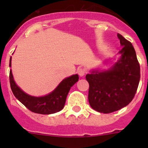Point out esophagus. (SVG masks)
<instances>
[{
  "label": "esophagus",
  "mask_w": 148,
  "mask_h": 148,
  "mask_svg": "<svg viewBox=\"0 0 148 148\" xmlns=\"http://www.w3.org/2000/svg\"><path fill=\"white\" fill-rule=\"evenodd\" d=\"M86 70L83 68H79L78 69H77V73H78V74L80 76V77H83V76H84L85 74H86Z\"/></svg>",
  "instance_id": "obj_1"
}]
</instances>
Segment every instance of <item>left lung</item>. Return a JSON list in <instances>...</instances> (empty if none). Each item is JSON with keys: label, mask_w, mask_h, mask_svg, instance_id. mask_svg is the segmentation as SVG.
Masks as SVG:
<instances>
[{"label": "left lung", "mask_w": 148, "mask_h": 148, "mask_svg": "<svg viewBox=\"0 0 148 148\" xmlns=\"http://www.w3.org/2000/svg\"><path fill=\"white\" fill-rule=\"evenodd\" d=\"M122 49L120 58L107 70H93L86 75L89 82L88 99L92 109L111 113L130 103L138 89L140 68L132 44L117 34ZM106 63V62H104Z\"/></svg>", "instance_id": "8db88e82"}]
</instances>
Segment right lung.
Segmentation results:
<instances>
[{
    "instance_id": "right-lung-1",
    "label": "right lung",
    "mask_w": 148,
    "mask_h": 148,
    "mask_svg": "<svg viewBox=\"0 0 148 148\" xmlns=\"http://www.w3.org/2000/svg\"><path fill=\"white\" fill-rule=\"evenodd\" d=\"M9 66H11V57ZM10 84L14 96L25 107L33 112L41 114H50L61 111L64 107L67 95L71 86L79 80L78 74L70 76L62 80L56 89L45 96L34 97L23 92L13 79L11 69L10 70Z\"/></svg>"
}]
</instances>
